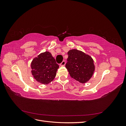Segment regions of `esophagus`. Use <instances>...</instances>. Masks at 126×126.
<instances>
[{
  "instance_id": "esophagus-1",
  "label": "esophagus",
  "mask_w": 126,
  "mask_h": 126,
  "mask_svg": "<svg viewBox=\"0 0 126 126\" xmlns=\"http://www.w3.org/2000/svg\"><path fill=\"white\" fill-rule=\"evenodd\" d=\"M65 64H66L65 61H63V62L60 64V66H64V65H65Z\"/></svg>"
}]
</instances>
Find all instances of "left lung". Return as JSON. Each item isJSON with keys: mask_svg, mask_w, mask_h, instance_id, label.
<instances>
[{"mask_svg": "<svg viewBox=\"0 0 126 126\" xmlns=\"http://www.w3.org/2000/svg\"><path fill=\"white\" fill-rule=\"evenodd\" d=\"M68 55L66 67L70 77L80 83L88 81L95 70L92 57L77 49L68 51Z\"/></svg>", "mask_w": 126, "mask_h": 126, "instance_id": "left-lung-1", "label": "left lung"}]
</instances>
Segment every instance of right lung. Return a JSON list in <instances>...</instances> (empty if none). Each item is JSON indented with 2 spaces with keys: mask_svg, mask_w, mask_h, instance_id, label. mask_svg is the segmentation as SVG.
Here are the masks:
<instances>
[{
  "mask_svg": "<svg viewBox=\"0 0 126 126\" xmlns=\"http://www.w3.org/2000/svg\"><path fill=\"white\" fill-rule=\"evenodd\" d=\"M31 68L32 74L36 80L47 85L55 79L59 65L51 53L45 51L32 59Z\"/></svg>",
  "mask_w": 126,
  "mask_h": 126,
  "instance_id": "1",
  "label": "right lung"
}]
</instances>
